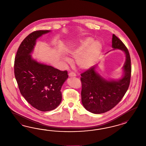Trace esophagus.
Listing matches in <instances>:
<instances>
[{
    "instance_id": "34e87169",
    "label": "esophagus",
    "mask_w": 146,
    "mask_h": 146,
    "mask_svg": "<svg viewBox=\"0 0 146 146\" xmlns=\"http://www.w3.org/2000/svg\"><path fill=\"white\" fill-rule=\"evenodd\" d=\"M68 76H69L70 77H73V76H75L76 74H75V73H73V72H71V73H70L68 74Z\"/></svg>"
}]
</instances>
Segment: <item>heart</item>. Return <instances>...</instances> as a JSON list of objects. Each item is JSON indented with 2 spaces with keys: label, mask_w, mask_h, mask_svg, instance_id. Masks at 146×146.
<instances>
[{
  "label": "heart",
  "mask_w": 146,
  "mask_h": 146,
  "mask_svg": "<svg viewBox=\"0 0 146 146\" xmlns=\"http://www.w3.org/2000/svg\"><path fill=\"white\" fill-rule=\"evenodd\" d=\"M92 38H86L69 50L71 56L76 58V62L80 68L87 70L93 66L102 50V45ZM66 62H70L67 57L64 58Z\"/></svg>",
  "instance_id": "b5f03b06"
}]
</instances>
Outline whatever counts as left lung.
Returning a JSON list of instances; mask_svg holds the SVG:
<instances>
[{
    "label": "left lung",
    "mask_w": 146,
    "mask_h": 146,
    "mask_svg": "<svg viewBox=\"0 0 146 146\" xmlns=\"http://www.w3.org/2000/svg\"><path fill=\"white\" fill-rule=\"evenodd\" d=\"M112 47L113 50H123L126 55L123 67L124 74L120 79H105L96 71V66L81 74L82 103L87 110L95 114L103 113L113 108L124 97L130 83L131 64L128 49L115 34L112 35Z\"/></svg>",
    "instance_id": "left-lung-1"
}]
</instances>
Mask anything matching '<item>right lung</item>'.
Listing matches in <instances>:
<instances>
[{
  "instance_id": "right-lung-1",
  "label": "right lung",
  "mask_w": 146,
  "mask_h": 146,
  "mask_svg": "<svg viewBox=\"0 0 146 146\" xmlns=\"http://www.w3.org/2000/svg\"><path fill=\"white\" fill-rule=\"evenodd\" d=\"M50 32L37 31L23 40L14 61V74L20 92L31 106L41 111L56 109L61 103V88L68 77L67 71L37 62L31 54L36 40Z\"/></svg>"
}]
</instances>
